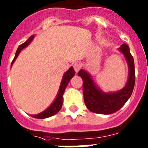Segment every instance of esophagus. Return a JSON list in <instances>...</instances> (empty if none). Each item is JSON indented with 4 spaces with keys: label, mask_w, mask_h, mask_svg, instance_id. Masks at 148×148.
I'll use <instances>...</instances> for the list:
<instances>
[{
    "label": "esophagus",
    "mask_w": 148,
    "mask_h": 148,
    "mask_svg": "<svg viewBox=\"0 0 148 148\" xmlns=\"http://www.w3.org/2000/svg\"><path fill=\"white\" fill-rule=\"evenodd\" d=\"M73 67H74V71L76 72H77L79 70L81 69V64H78V63H74V64H73Z\"/></svg>",
    "instance_id": "obj_1"
}]
</instances>
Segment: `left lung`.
<instances>
[{
    "label": "left lung",
    "instance_id": "8db88e82",
    "mask_svg": "<svg viewBox=\"0 0 148 148\" xmlns=\"http://www.w3.org/2000/svg\"><path fill=\"white\" fill-rule=\"evenodd\" d=\"M120 51L125 56L129 67L128 81L122 90L110 94L102 92L96 88L92 79L87 72L83 70L78 72V75L83 80L84 103L87 108L92 112L102 114H110L116 112L124 106L133 92L135 84L134 58L126 44H123L121 46Z\"/></svg>",
    "mask_w": 148,
    "mask_h": 148
}]
</instances>
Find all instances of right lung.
I'll list each match as a JSON object with an SVG mask.
<instances>
[{
    "label": "right lung",
    "mask_w": 148,
    "mask_h": 148,
    "mask_svg": "<svg viewBox=\"0 0 148 148\" xmlns=\"http://www.w3.org/2000/svg\"><path fill=\"white\" fill-rule=\"evenodd\" d=\"M34 35L31 36L29 39L27 41L22 44L18 47L17 51H16V53H15V57L14 58V60H12V63H11V65L14 63V61L15 60V59L17 58V57L18 56L19 53L21 52L23 48H24L25 47H27V45L31 43V41L33 40ZM74 74H75V71L73 67H71L68 71H67L64 74V77H63L62 81H61V84H60V90H59V92H58V97L55 99V101H53V103L50 106L49 108H47V110H45V111L38 114L36 115H31L33 117H35V118H39V119H44V118H47V117H51L53 115L56 114L60 110V108L62 107L63 103V94L64 92L65 88L67 87V84L69 83L70 80L74 76Z\"/></svg>",
    "instance_id": "1"
}]
</instances>
